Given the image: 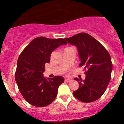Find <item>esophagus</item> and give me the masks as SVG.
Here are the masks:
<instances>
[{
	"instance_id": "1",
	"label": "esophagus",
	"mask_w": 124,
	"mask_h": 124,
	"mask_svg": "<svg viewBox=\"0 0 124 124\" xmlns=\"http://www.w3.org/2000/svg\"><path fill=\"white\" fill-rule=\"evenodd\" d=\"M71 81H72V79H65V81H66V82H70Z\"/></svg>"
}]
</instances>
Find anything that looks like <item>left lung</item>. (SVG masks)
Returning <instances> with one entry per match:
<instances>
[{
  "label": "left lung",
  "mask_w": 124,
  "mask_h": 124,
  "mask_svg": "<svg viewBox=\"0 0 124 124\" xmlns=\"http://www.w3.org/2000/svg\"><path fill=\"white\" fill-rule=\"evenodd\" d=\"M68 43L77 47L81 63L86 70L84 80L75 78L79 88L73 92L82 102L90 103L99 99L111 80L112 64L109 54L101 44L85 33L65 38Z\"/></svg>",
  "instance_id": "obj_1"
}]
</instances>
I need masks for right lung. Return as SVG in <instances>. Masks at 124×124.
I'll list each match as a JSON object with an SVG mask.
<instances>
[{
	"label": "right lung",
	"mask_w": 124,
	"mask_h": 124,
	"mask_svg": "<svg viewBox=\"0 0 124 124\" xmlns=\"http://www.w3.org/2000/svg\"><path fill=\"white\" fill-rule=\"evenodd\" d=\"M65 39L40 37L32 40L18 57L15 79L23 98L32 106L45 107L56 97L59 86L64 82L62 76L52 78L43 76L45 64L51 54L60 46L67 45Z\"/></svg>",
	"instance_id": "right-lung-1"
}]
</instances>
